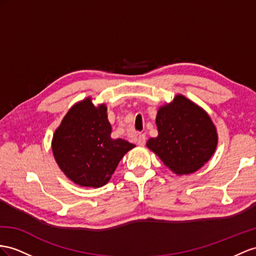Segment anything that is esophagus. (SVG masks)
I'll list each match as a JSON object with an SVG mask.
<instances>
[{
    "label": "esophagus",
    "mask_w": 256,
    "mask_h": 256,
    "mask_svg": "<svg viewBox=\"0 0 256 256\" xmlns=\"http://www.w3.org/2000/svg\"><path fill=\"white\" fill-rule=\"evenodd\" d=\"M145 144H146V135L140 134L138 137H137V145L142 147V146H145Z\"/></svg>",
    "instance_id": "34e87169"
}]
</instances>
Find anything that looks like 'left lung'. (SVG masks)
Listing matches in <instances>:
<instances>
[{
    "mask_svg": "<svg viewBox=\"0 0 256 256\" xmlns=\"http://www.w3.org/2000/svg\"><path fill=\"white\" fill-rule=\"evenodd\" d=\"M158 137L147 147L176 174H190L208 161L218 145L216 128L204 110L178 95L159 109Z\"/></svg>",
    "mask_w": 256,
    "mask_h": 256,
    "instance_id": "left-lung-1",
    "label": "left lung"
}]
</instances>
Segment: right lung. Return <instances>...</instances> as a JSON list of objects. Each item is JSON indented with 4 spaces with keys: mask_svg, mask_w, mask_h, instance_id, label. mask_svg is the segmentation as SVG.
I'll return each instance as SVG.
<instances>
[{
    "mask_svg": "<svg viewBox=\"0 0 256 256\" xmlns=\"http://www.w3.org/2000/svg\"><path fill=\"white\" fill-rule=\"evenodd\" d=\"M104 104L95 107L90 98L76 104L64 116L52 142L62 171L76 184L102 187L109 182L128 150L135 145L110 137Z\"/></svg>",
    "mask_w": 256,
    "mask_h": 256,
    "instance_id": "1",
    "label": "right lung"
}]
</instances>
